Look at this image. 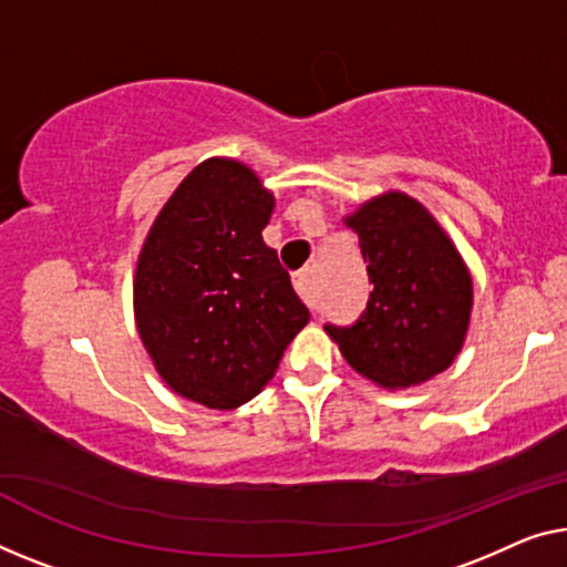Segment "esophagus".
Returning a JSON list of instances; mask_svg holds the SVG:
<instances>
[{
  "label": "esophagus",
  "mask_w": 567,
  "mask_h": 567,
  "mask_svg": "<svg viewBox=\"0 0 567 567\" xmlns=\"http://www.w3.org/2000/svg\"><path fill=\"white\" fill-rule=\"evenodd\" d=\"M295 290H298V295L302 300L308 302V306L312 308L316 306V295H312V267H306V269H300L298 275H295Z\"/></svg>",
  "instance_id": "1"
}]
</instances>
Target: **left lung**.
<instances>
[{"mask_svg":"<svg viewBox=\"0 0 567 567\" xmlns=\"http://www.w3.org/2000/svg\"><path fill=\"white\" fill-rule=\"evenodd\" d=\"M346 226L359 234L367 261V310L351 326L326 331L343 359L384 390H404L441 374L468 331V267L430 210L404 193L371 198Z\"/></svg>","mask_w":567,"mask_h":567,"instance_id":"8db88e82","label":"left lung"}]
</instances>
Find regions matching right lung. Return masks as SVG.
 I'll list each match as a JSON object with an SVG mask.
<instances>
[{
  "label": "right lung",
  "mask_w": 567,
  "mask_h": 567,
  "mask_svg": "<svg viewBox=\"0 0 567 567\" xmlns=\"http://www.w3.org/2000/svg\"><path fill=\"white\" fill-rule=\"evenodd\" d=\"M275 198L247 165L200 163L159 210L134 275L137 331L157 374L210 410L249 402L310 320L261 239Z\"/></svg>",
  "instance_id": "obj_1"
}]
</instances>
